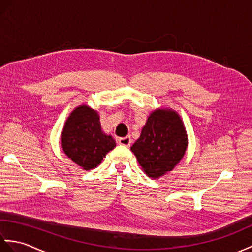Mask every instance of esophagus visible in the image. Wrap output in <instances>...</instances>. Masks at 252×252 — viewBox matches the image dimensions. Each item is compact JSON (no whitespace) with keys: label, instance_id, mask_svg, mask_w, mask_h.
Segmentation results:
<instances>
[{"label":"esophagus","instance_id":"1","mask_svg":"<svg viewBox=\"0 0 252 252\" xmlns=\"http://www.w3.org/2000/svg\"><path fill=\"white\" fill-rule=\"evenodd\" d=\"M118 143H119L120 145H123V146L129 147V146L131 145L132 140H131V137H130V136H125V137H120L119 140H118Z\"/></svg>","mask_w":252,"mask_h":252}]
</instances>
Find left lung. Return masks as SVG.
I'll return each mask as SVG.
<instances>
[{"label": "left lung", "instance_id": "8db88e82", "mask_svg": "<svg viewBox=\"0 0 252 252\" xmlns=\"http://www.w3.org/2000/svg\"><path fill=\"white\" fill-rule=\"evenodd\" d=\"M187 146L185 127L173 110L158 109L149 116L132 152L151 178L172 170L183 158Z\"/></svg>", "mask_w": 252, "mask_h": 252}]
</instances>
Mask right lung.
<instances>
[{
	"label": "right lung",
	"instance_id": "right-lung-1",
	"mask_svg": "<svg viewBox=\"0 0 252 252\" xmlns=\"http://www.w3.org/2000/svg\"><path fill=\"white\" fill-rule=\"evenodd\" d=\"M115 146L114 138L101 132L95 110L83 105L71 112L62 132V147L74 163L93 169Z\"/></svg>",
	"mask_w": 252,
	"mask_h": 252
}]
</instances>
